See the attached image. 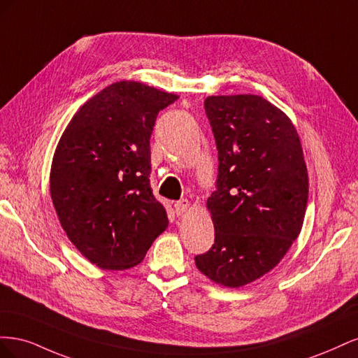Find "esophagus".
Segmentation results:
<instances>
[{
	"instance_id": "esophagus-1",
	"label": "esophagus",
	"mask_w": 358,
	"mask_h": 358,
	"mask_svg": "<svg viewBox=\"0 0 358 358\" xmlns=\"http://www.w3.org/2000/svg\"><path fill=\"white\" fill-rule=\"evenodd\" d=\"M189 209V201L188 200H179L175 203V210L178 215L185 213Z\"/></svg>"
}]
</instances>
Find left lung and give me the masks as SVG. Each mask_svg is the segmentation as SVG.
<instances>
[{"mask_svg":"<svg viewBox=\"0 0 358 358\" xmlns=\"http://www.w3.org/2000/svg\"><path fill=\"white\" fill-rule=\"evenodd\" d=\"M204 110L220 162L208 200L215 243L194 259L213 282L237 288L270 272L297 239L308 170L294 125L263 96H208Z\"/></svg>","mask_w":358,"mask_h":358,"instance_id":"obj_1","label":"left lung"}]
</instances>
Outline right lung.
Masks as SVG:
<instances>
[{
	"label": "right lung",
	"mask_w": 358,
	"mask_h": 358,
	"mask_svg": "<svg viewBox=\"0 0 358 358\" xmlns=\"http://www.w3.org/2000/svg\"><path fill=\"white\" fill-rule=\"evenodd\" d=\"M179 99L140 82H116L73 116L53 155L50 196L69 239L91 263L122 270L142 262L167 229L150 188V136Z\"/></svg>",
	"instance_id": "obj_1"
}]
</instances>
